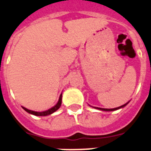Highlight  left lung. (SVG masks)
Wrapping results in <instances>:
<instances>
[{
    "mask_svg": "<svg viewBox=\"0 0 151 151\" xmlns=\"http://www.w3.org/2000/svg\"><path fill=\"white\" fill-rule=\"evenodd\" d=\"M128 104V102L127 104H125L122 105V106H121V107H116V108H113V109H105V108H100V107H97V109H98V110H101V111H116V110H118V109L120 108H122V107H125L127 104ZM96 108V107H95Z\"/></svg>",
    "mask_w": 151,
    "mask_h": 151,
    "instance_id": "8db88e82",
    "label": "left lung"
}]
</instances>
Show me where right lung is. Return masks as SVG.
Instances as JSON below:
<instances>
[{
  "label": "right lung",
  "mask_w": 151,
  "mask_h": 151,
  "mask_svg": "<svg viewBox=\"0 0 151 151\" xmlns=\"http://www.w3.org/2000/svg\"><path fill=\"white\" fill-rule=\"evenodd\" d=\"M61 100H62V93L60 94V98H59V101H58V104H57L54 107H53L52 108L49 109L47 111H43V112H36V111H30V110H28V109L25 108V107H22L23 109L25 111H27V113L29 114H34L35 116H47V115H49V114H53L54 112L58 110V109L60 108V105H61Z\"/></svg>",
  "instance_id": "right-lung-1"
}]
</instances>
